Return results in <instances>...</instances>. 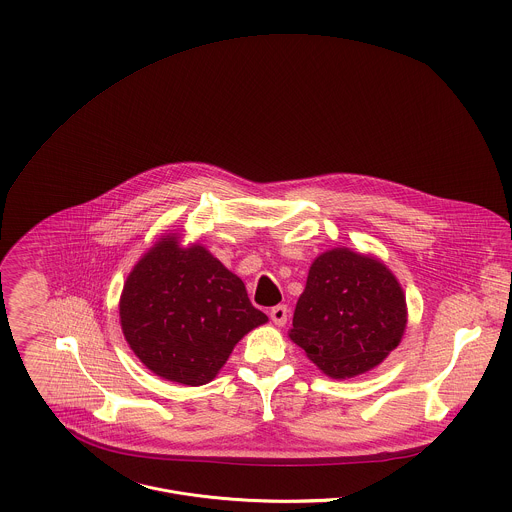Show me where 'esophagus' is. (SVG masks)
<instances>
[{
  "mask_svg": "<svg viewBox=\"0 0 512 512\" xmlns=\"http://www.w3.org/2000/svg\"><path fill=\"white\" fill-rule=\"evenodd\" d=\"M288 307L286 305H274L272 309H270V319L276 323V325H286V321H288Z\"/></svg>",
  "mask_w": 512,
  "mask_h": 512,
  "instance_id": "34e87169",
  "label": "esophagus"
}]
</instances>
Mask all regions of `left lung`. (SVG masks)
I'll return each mask as SVG.
<instances>
[{"mask_svg":"<svg viewBox=\"0 0 512 512\" xmlns=\"http://www.w3.org/2000/svg\"><path fill=\"white\" fill-rule=\"evenodd\" d=\"M404 329L406 297L390 270L335 248L311 264L290 337L325 374L351 378L380 365Z\"/></svg>","mask_w":512,"mask_h":512,"instance_id":"obj_1","label":"left lung"}]
</instances>
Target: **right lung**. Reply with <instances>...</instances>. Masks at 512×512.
<instances>
[{
    "mask_svg": "<svg viewBox=\"0 0 512 512\" xmlns=\"http://www.w3.org/2000/svg\"><path fill=\"white\" fill-rule=\"evenodd\" d=\"M122 331L144 365L171 382L213 380L234 345L268 321L242 280L203 246L161 238L136 264L120 299Z\"/></svg>",
    "mask_w": 512,
    "mask_h": 512,
    "instance_id": "obj_1",
    "label": "right lung"
}]
</instances>
